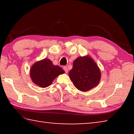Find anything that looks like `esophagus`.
<instances>
[{
	"label": "esophagus",
	"mask_w": 134,
	"mask_h": 134,
	"mask_svg": "<svg viewBox=\"0 0 134 134\" xmlns=\"http://www.w3.org/2000/svg\"><path fill=\"white\" fill-rule=\"evenodd\" d=\"M63 69H64V71L66 72V73H67L68 72V69H67V67L66 66H64V67H63Z\"/></svg>",
	"instance_id": "obj_1"
}]
</instances>
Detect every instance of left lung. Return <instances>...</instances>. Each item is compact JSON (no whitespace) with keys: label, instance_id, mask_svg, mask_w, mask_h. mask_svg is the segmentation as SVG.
Segmentation results:
<instances>
[{"label":"left lung","instance_id":"8db88e82","mask_svg":"<svg viewBox=\"0 0 134 134\" xmlns=\"http://www.w3.org/2000/svg\"><path fill=\"white\" fill-rule=\"evenodd\" d=\"M69 77L74 85L81 92H87L99 85L101 72L91 57H79L73 62Z\"/></svg>","mask_w":134,"mask_h":134}]
</instances>
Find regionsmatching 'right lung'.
I'll list each match as a JSON object with an SVG mask.
<instances>
[{
    "label": "right lung",
    "mask_w": 134,
    "mask_h": 134,
    "mask_svg": "<svg viewBox=\"0 0 134 134\" xmlns=\"http://www.w3.org/2000/svg\"><path fill=\"white\" fill-rule=\"evenodd\" d=\"M64 72L60 67L54 65L49 59L44 58L32 65L29 75L35 85L45 88L50 86L57 77Z\"/></svg>",
    "instance_id": "1"
}]
</instances>
